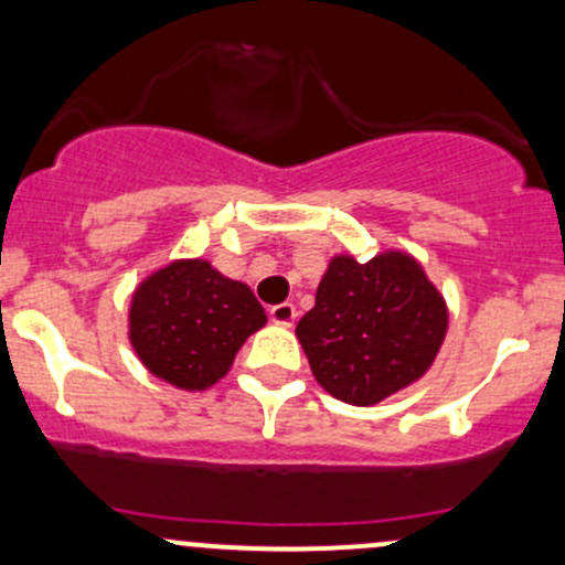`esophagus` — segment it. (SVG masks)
Masks as SVG:
<instances>
[{
    "label": "esophagus",
    "mask_w": 565,
    "mask_h": 565,
    "mask_svg": "<svg viewBox=\"0 0 565 565\" xmlns=\"http://www.w3.org/2000/svg\"><path fill=\"white\" fill-rule=\"evenodd\" d=\"M296 315H299V312H296V307L288 305V301H285V305H277V307L269 309L271 323H277V326H294Z\"/></svg>",
    "instance_id": "obj_1"
}]
</instances>
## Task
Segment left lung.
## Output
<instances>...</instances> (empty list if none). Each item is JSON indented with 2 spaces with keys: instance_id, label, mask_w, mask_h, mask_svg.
<instances>
[{
  "instance_id": "left-lung-1",
  "label": "left lung",
  "mask_w": 565,
  "mask_h": 565,
  "mask_svg": "<svg viewBox=\"0 0 565 565\" xmlns=\"http://www.w3.org/2000/svg\"><path fill=\"white\" fill-rule=\"evenodd\" d=\"M447 301L420 260L382 250L329 260L315 307L296 326L309 369L339 402L372 406L428 372L447 337Z\"/></svg>"
}]
</instances>
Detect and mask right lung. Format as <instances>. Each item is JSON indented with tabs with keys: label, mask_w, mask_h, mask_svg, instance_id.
I'll return each instance as SVG.
<instances>
[{
	"label": "right lung",
	"mask_w": 565,
	"mask_h": 565,
	"mask_svg": "<svg viewBox=\"0 0 565 565\" xmlns=\"http://www.w3.org/2000/svg\"><path fill=\"white\" fill-rule=\"evenodd\" d=\"M266 312L245 282L204 258H174L131 294L129 342L142 366L180 391H207L232 369Z\"/></svg>",
	"instance_id": "add662e5"
}]
</instances>
